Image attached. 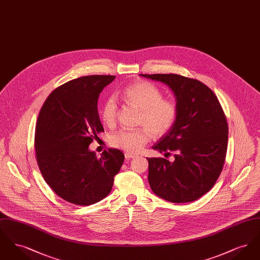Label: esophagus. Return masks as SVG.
<instances>
[{
	"label": "esophagus",
	"mask_w": 260,
	"mask_h": 260,
	"mask_svg": "<svg viewBox=\"0 0 260 260\" xmlns=\"http://www.w3.org/2000/svg\"><path fill=\"white\" fill-rule=\"evenodd\" d=\"M124 157H125V159H126V160H129V159H133V158H135L136 156H135L134 154H129V153L125 152V153H124Z\"/></svg>",
	"instance_id": "obj_1"
}]
</instances>
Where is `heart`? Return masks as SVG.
I'll return each mask as SVG.
<instances>
[{
    "mask_svg": "<svg viewBox=\"0 0 260 260\" xmlns=\"http://www.w3.org/2000/svg\"><path fill=\"white\" fill-rule=\"evenodd\" d=\"M122 98L139 114L137 124L144 125L135 129H120L110 136L112 147L124 150L129 154L137 153L153 137L165 136L176 121L178 108L172 99H162L161 89L150 82H137L124 87ZM118 106L116 99H107L101 109L102 121L113 125L117 120Z\"/></svg>",
    "mask_w": 260,
    "mask_h": 260,
    "instance_id": "1",
    "label": "heart"
}]
</instances>
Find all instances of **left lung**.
Returning a JSON list of instances; mask_svg holds the SVG:
<instances>
[{
	"instance_id": "left-lung-1",
	"label": "left lung",
	"mask_w": 260,
	"mask_h": 260,
	"mask_svg": "<svg viewBox=\"0 0 260 260\" xmlns=\"http://www.w3.org/2000/svg\"><path fill=\"white\" fill-rule=\"evenodd\" d=\"M168 85L178 114L173 127L152 147L173 161L148 158L152 191L173 203L201 198L215 184L227 151L228 124L214 92L198 80L176 74H140Z\"/></svg>"
}]
</instances>
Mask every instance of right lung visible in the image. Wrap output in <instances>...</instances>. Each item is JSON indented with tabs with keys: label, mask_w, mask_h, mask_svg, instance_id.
Masks as SVG:
<instances>
[{
	"label": "right lung",
	"mask_w": 260,
	"mask_h": 260,
	"mask_svg": "<svg viewBox=\"0 0 260 260\" xmlns=\"http://www.w3.org/2000/svg\"><path fill=\"white\" fill-rule=\"evenodd\" d=\"M115 76H85L63 84L46 99L38 117L35 150L45 181L60 198L89 206L111 192L124 155L104 150L98 158L88 146L104 132L98 100Z\"/></svg>",
	"instance_id": "obj_1"
}]
</instances>
